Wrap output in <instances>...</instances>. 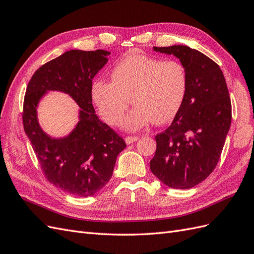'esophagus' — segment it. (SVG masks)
Instances as JSON below:
<instances>
[{
  "label": "esophagus",
  "instance_id": "esophagus-1",
  "mask_svg": "<svg viewBox=\"0 0 254 254\" xmlns=\"http://www.w3.org/2000/svg\"><path fill=\"white\" fill-rule=\"evenodd\" d=\"M137 140H139V136L128 135V136L125 137V141H126L127 144H131V143H133V142H135V141H137Z\"/></svg>",
  "mask_w": 254,
  "mask_h": 254
}]
</instances>
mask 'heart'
<instances>
[{
	"label": "heart",
	"mask_w": 254,
	"mask_h": 254,
	"mask_svg": "<svg viewBox=\"0 0 254 254\" xmlns=\"http://www.w3.org/2000/svg\"><path fill=\"white\" fill-rule=\"evenodd\" d=\"M187 91L188 76L179 61L136 54L113 66L111 81L95 79L91 95L110 125L120 124L132 102L134 108L123 125L136 130L151 122L160 125L172 121L181 109Z\"/></svg>",
	"instance_id": "obj_1"
}]
</instances>
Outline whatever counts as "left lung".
Segmentation results:
<instances>
[{
	"instance_id": "obj_1",
	"label": "left lung",
	"mask_w": 254,
	"mask_h": 254,
	"mask_svg": "<svg viewBox=\"0 0 254 254\" xmlns=\"http://www.w3.org/2000/svg\"><path fill=\"white\" fill-rule=\"evenodd\" d=\"M174 55L188 76V91L179 112L164 132L156 135L150 171L165 186L190 189L216 167L231 125V99L219 65L186 45L153 47Z\"/></svg>"
}]
</instances>
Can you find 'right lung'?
Returning <instances> with one entry per match:
<instances>
[{
	"mask_svg": "<svg viewBox=\"0 0 254 254\" xmlns=\"http://www.w3.org/2000/svg\"><path fill=\"white\" fill-rule=\"evenodd\" d=\"M110 52L67 51L40 66L30 78L23 104V126L42 172L52 184L74 196L96 194L110 180L126 143L97 118L92 105V79ZM47 90H61L81 107L80 122L65 138L53 139L39 126L36 106Z\"/></svg>",
	"mask_w": 254,
	"mask_h": 254,
	"instance_id": "1",
	"label": "right lung"
}]
</instances>
